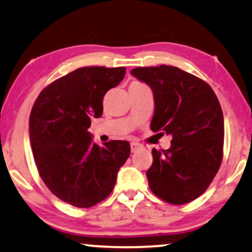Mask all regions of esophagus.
Instances as JSON below:
<instances>
[{
  "label": "esophagus",
  "mask_w": 252,
  "mask_h": 252,
  "mask_svg": "<svg viewBox=\"0 0 252 252\" xmlns=\"http://www.w3.org/2000/svg\"><path fill=\"white\" fill-rule=\"evenodd\" d=\"M130 147H131V152H137L139 149H142L143 145L142 144L139 143H136V142H132L131 144H130Z\"/></svg>",
  "instance_id": "34e87169"
}]
</instances>
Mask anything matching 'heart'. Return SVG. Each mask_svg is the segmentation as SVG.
Here are the masks:
<instances>
[{"label": "heart", "instance_id": "heart-1", "mask_svg": "<svg viewBox=\"0 0 252 252\" xmlns=\"http://www.w3.org/2000/svg\"><path fill=\"white\" fill-rule=\"evenodd\" d=\"M132 84H140V83H137V82H135V83H132Z\"/></svg>", "mask_w": 252, "mask_h": 252}]
</instances>
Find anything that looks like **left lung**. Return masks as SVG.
Listing matches in <instances>:
<instances>
[{
	"mask_svg": "<svg viewBox=\"0 0 252 252\" xmlns=\"http://www.w3.org/2000/svg\"><path fill=\"white\" fill-rule=\"evenodd\" d=\"M130 73L153 91L151 130L173 137L168 150H152L150 189L174 205L192 202L205 192L222 161L219 100L206 82L176 66H144Z\"/></svg>",
	"mask_w": 252,
	"mask_h": 252,
	"instance_id": "left-lung-1",
	"label": "left lung"
}]
</instances>
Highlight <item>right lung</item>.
<instances>
[{"instance_id":"add662e5","label":"right lung","mask_w":252,"mask_h":252,"mask_svg":"<svg viewBox=\"0 0 252 252\" xmlns=\"http://www.w3.org/2000/svg\"><path fill=\"white\" fill-rule=\"evenodd\" d=\"M124 75V66H84L46 86L33 105L30 142L39 175L70 205L86 209L107 198L130 156L126 140L101 147L87 130L93 117L102 115L106 92Z\"/></svg>"}]
</instances>
